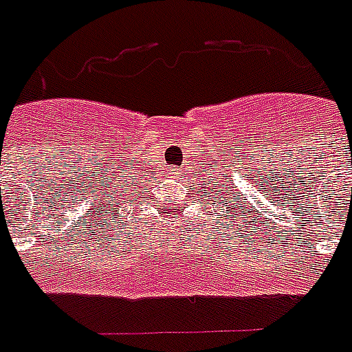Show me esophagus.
<instances>
[{"instance_id": "34e87169", "label": "esophagus", "mask_w": 352, "mask_h": 352, "mask_svg": "<svg viewBox=\"0 0 352 352\" xmlns=\"http://www.w3.org/2000/svg\"><path fill=\"white\" fill-rule=\"evenodd\" d=\"M173 173H175V175H179V173H177V171H173Z\"/></svg>"}]
</instances>
